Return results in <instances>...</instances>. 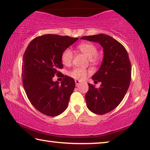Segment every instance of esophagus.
<instances>
[{"mask_svg": "<svg viewBox=\"0 0 150 150\" xmlns=\"http://www.w3.org/2000/svg\"><path fill=\"white\" fill-rule=\"evenodd\" d=\"M75 81V83H76V86H79V84H80V82H81V81H79V80H77V79H76Z\"/></svg>", "mask_w": 150, "mask_h": 150, "instance_id": "1", "label": "esophagus"}]
</instances>
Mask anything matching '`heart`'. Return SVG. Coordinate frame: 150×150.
Segmentation results:
<instances>
[{
	"mask_svg": "<svg viewBox=\"0 0 150 150\" xmlns=\"http://www.w3.org/2000/svg\"><path fill=\"white\" fill-rule=\"evenodd\" d=\"M78 48L83 52L89 59H96L98 53V49L94 44L91 43H83L78 46ZM73 58V54L70 48H67L63 51L61 56V60L62 63L64 65H69L72 62ZM88 71L82 68H75L70 71L69 75L70 77L74 78L75 79L82 80L88 75Z\"/></svg>",
	"mask_w": 150,
	"mask_h": 150,
	"instance_id": "1",
	"label": "heart"
}]
</instances>
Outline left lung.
Masks as SVG:
<instances>
[{
	"mask_svg": "<svg viewBox=\"0 0 150 150\" xmlns=\"http://www.w3.org/2000/svg\"><path fill=\"white\" fill-rule=\"evenodd\" d=\"M81 39L98 42L103 48L102 64L91 77L94 83L101 82V85L96 88L88 83L86 100L89 110L104 115L117 108L128 90L131 79L130 60L125 47L110 35L100 33Z\"/></svg>",
	"mask_w": 150,
	"mask_h": 150,
	"instance_id": "left-lung-1",
	"label": "left lung"
}]
</instances>
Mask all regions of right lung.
<instances>
[{"mask_svg": "<svg viewBox=\"0 0 150 150\" xmlns=\"http://www.w3.org/2000/svg\"><path fill=\"white\" fill-rule=\"evenodd\" d=\"M77 40L78 38L43 35L33 39L24 52L23 88L31 103L44 115L56 117L67 108L75 89V80L67 75L61 83L52 79L55 75L58 77L61 75L58 70L63 68L61 60L63 51Z\"/></svg>", "mask_w": 150, "mask_h": 150, "instance_id": "right-lung-1", "label": "right lung"}]
</instances>
